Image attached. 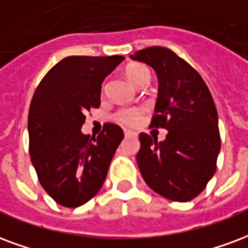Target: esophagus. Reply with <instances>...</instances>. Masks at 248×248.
Instances as JSON below:
<instances>
[{
  "mask_svg": "<svg viewBox=\"0 0 248 248\" xmlns=\"http://www.w3.org/2000/svg\"><path fill=\"white\" fill-rule=\"evenodd\" d=\"M134 135H137V133L130 131V130H124V137H134Z\"/></svg>",
  "mask_w": 248,
  "mask_h": 248,
  "instance_id": "obj_1",
  "label": "esophagus"
}]
</instances>
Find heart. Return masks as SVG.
Listing matches in <instances>:
<instances>
[{
	"mask_svg": "<svg viewBox=\"0 0 248 248\" xmlns=\"http://www.w3.org/2000/svg\"><path fill=\"white\" fill-rule=\"evenodd\" d=\"M124 73H126V78H129L130 82L135 87H142L144 84H148L151 78L148 68L142 64H131L126 68ZM143 115H144V110L142 108L134 106V108L119 109L114 114V119L124 126H135L143 118Z\"/></svg>",
	"mask_w": 248,
	"mask_h": 248,
	"instance_id": "heart-1",
	"label": "heart"
}]
</instances>
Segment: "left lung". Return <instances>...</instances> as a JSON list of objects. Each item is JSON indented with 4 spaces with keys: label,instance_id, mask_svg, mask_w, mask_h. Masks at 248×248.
I'll list each match as a JSON object with an SVG mask.
<instances>
[{
    "label": "left lung",
    "instance_id": "obj_1",
    "mask_svg": "<svg viewBox=\"0 0 248 248\" xmlns=\"http://www.w3.org/2000/svg\"><path fill=\"white\" fill-rule=\"evenodd\" d=\"M130 58L156 72L159 92L151 126L168 130L161 142L139 134V170L146 184L163 197L190 201L214 175L221 150L212 94L199 72L166 47H148Z\"/></svg>",
    "mask_w": 248,
    "mask_h": 248
}]
</instances>
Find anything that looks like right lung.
Instances as JSON below:
<instances>
[{"label": "right lung", "instance_id": "obj_1", "mask_svg": "<svg viewBox=\"0 0 248 248\" xmlns=\"http://www.w3.org/2000/svg\"><path fill=\"white\" fill-rule=\"evenodd\" d=\"M124 56H68L49 69L29 110V150L40 185L65 208L93 199L108 175L124 130L105 124L98 137L81 133L85 113L101 104V85Z\"/></svg>", "mask_w": 248, "mask_h": 248}]
</instances>
